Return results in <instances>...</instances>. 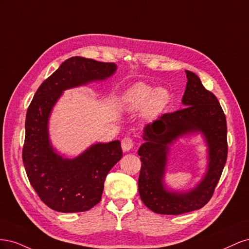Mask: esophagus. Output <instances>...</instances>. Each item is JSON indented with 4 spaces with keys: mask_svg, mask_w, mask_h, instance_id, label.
<instances>
[{
    "mask_svg": "<svg viewBox=\"0 0 249 249\" xmlns=\"http://www.w3.org/2000/svg\"><path fill=\"white\" fill-rule=\"evenodd\" d=\"M134 146V142L130 137H124L122 140V148L124 152H130Z\"/></svg>",
    "mask_w": 249,
    "mask_h": 249,
    "instance_id": "34e87169",
    "label": "esophagus"
}]
</instances>
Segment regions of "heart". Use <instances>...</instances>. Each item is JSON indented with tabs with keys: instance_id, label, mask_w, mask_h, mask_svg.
Here are the masks:
<instances>
[{
	"instance_id": "heart-1",
	"label": "heart",
	"mask_w": 249,
	"mask_h": 249,
	"mask_svg": "<svg viewBox=\"0 0 249 249\" xmlns=\"http://www.w3.org/2000/svg\"><path fill=\"white\" fill-rule=\"evenodd\" d=\"M170 92L166 88H156L138 82L127 88L120 97L119 106L125 112H137L142 109L144 118H154L168 106Z\"/></svg>"
}]
</instances>
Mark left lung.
I'll return each mask as SVG.
<instances>
[{
  "label": "left lung",
  "instance_id": "8db88e82",
  "mask_svg": "<svg viewBox=\"0 0 249 249\" xmlns=\"http://www.w3.org/2000/svg\"><path fill=\"white\" fill-rule=\"evenodd\" d=\"M186 76L184 108L146 124L142 136L144 143L138 150L139 195L143 203L157 214L179 215L202 208L212 197L227 162V119L220 104L196 74L186 71ZM194 133H201L208 147L205 176L190 191L168 190L163 177L170 147L178 139Z\"/></svg>",
  "mask_w": 249,
  "mask_h": 249
}]
</instances>
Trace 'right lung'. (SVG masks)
Listing matches in <instances>:
<instances>
[{
  "label": "right lung",
  "instance_id": "right-lung-1",
  "mask_svg": "<svg viewBox=\"0 0 249 249\" xmlns=\"http://www.w3.org/2000/svg\"><path fill=\"white\" fill-rule=\"evenodd\" d=\"M116 70L115 63L71 57L42 83L28 108L22 162L36 193L57 212H84L99 203L105 179L123 150L120 141L114 140L94 143L76 158L60 155L50 140L53 108L65 90L105 81Z\"/></svg>",
  "mask_w": 249,
  "mask_h": 249
}]
</instances>
